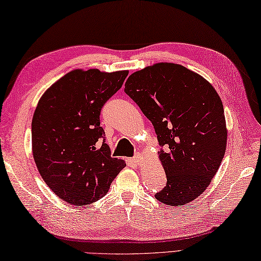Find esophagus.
Wrapping results in <instances>:
<instances>
[{
    "instance_id": "obj_1",
    "label": "esophagus",
    "mask_w": 261,
    "mask_h": 261,
    "mask_svg": "<svg viewBox=\"0 0 261 261\" xmlns=\"http://www.w3.org/2000/svg\"><path fill=\"white\" fill-rule=\"evenodd\" d=\"M132 160H134V162H135L137 165H140V164H141V162H142V157H141V154H140V153H136V154H135V157L132 158Z\"/></svg>"
}]
</instances>
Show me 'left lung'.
<instances>
[{"label":"left lung","instance_id":"obj_1","mask_svg":"<svg viewBox=\"0 0 261 261\" xmlns=\"http://www.w3.org/2000/svg\"><path fill=\"white\" fill-rule=\"evenodd\" d=\"M124 92L151 121L167 182L159 202L178 206L206 190L226 147L223 104L210 83L178 64L159 63L131 74Z\"/></svg>","mask_w":261,"mask_h":261}]
</instances>
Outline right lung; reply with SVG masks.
Masks as SVG:
<instances>
[{
  "label": "right lung",
  "mask_w": 261,
  "mask_h": 261,
  "mask_svg": "<svg viewBox=\"0 0 261 261\" xmlns=\"http://www.w3.org/2000/svg\"><path fill=\"white\" fill-rule=\"evenodd\" d=\"M127 74L71 70L38 102L31 123L37 168L50 190L75 206L98 201L125 167L111 157L99 114Z\"/></svg>",
  "instance_id": "1"
}]
</instances>
